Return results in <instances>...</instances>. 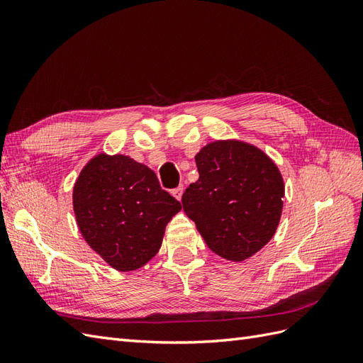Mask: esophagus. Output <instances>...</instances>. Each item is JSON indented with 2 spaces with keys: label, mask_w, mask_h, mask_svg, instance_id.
I'll list each match as a JSON object with an SVG mask.
<instances>
[{
  "label": "esophagus",
  "mask_w": 363,
  "mask_h": 363,
  "mask_svg": "<svg viewBox=\"0 0 363 363\" xmlns=\"http://www.w3.org/2000/svg\"><path fill=\"white\" fill-rule=\"evenodd\" d=\"M182 195H183V186H179V188H175L172 191V196H174V199H177L179 201L182 200Z\"/></svg>",
  "instance_id": "1"
}]
</instances>
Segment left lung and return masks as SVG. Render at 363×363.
<instances>
[{
	"mask_svg": "<svg viewBox=\"0 0 363 363\" xmlns=\"http://www.w3.org/2000/svg\"><path fill=\"white\" fill-rule=\"evenodd\" d=\"M200 179L182 204L207 247L244 262L265 247L280 223L284 183L272 159L239 139L208 142L195 156Z\"/></svg>",
	"mask_w": 363,
	"mask_h": 363,
	"instance_id": "obj_1",
	"label": "left lung"
}]
</instances>
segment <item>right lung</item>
Returning a JSON list of instances; mask_svg holds the SVG:
<instances>
[{"label": "right lung", "instance_id": "obj_1", "mask_svg": "<svg viewBox=\"0 0 363 363\" xmlns=\"http://www.w3.org/2000/svg\"><path fill=\"white\" fill-rule=\"evenodd\" d=\"M77 225L86 244L116 271H135L157 255L164 228L182 204L155 171L125 155L98 152L72 189Z\"/></svg>", "mask_w": 363, "mask_h": 363}]
</instances>
